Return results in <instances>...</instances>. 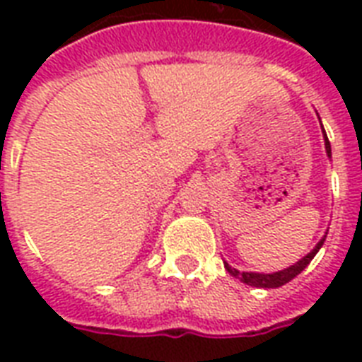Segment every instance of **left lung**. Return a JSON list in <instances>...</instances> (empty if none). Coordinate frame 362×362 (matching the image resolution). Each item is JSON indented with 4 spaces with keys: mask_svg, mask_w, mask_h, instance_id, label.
<instances>
[{
    "mask_svg": "<svg viewBox=\"0 0 362 362\" xmlns=\"http://www.w3.org/2000/svg\"><path fill=\"white\" fill-rule=\"evenodd\" d=\"M321 127H323V125H321ZM323 139H325L327 156L331 158V142H329V139H327L325 129H323ZM325 237H327V235H325ZM325 237L321 238V240L315 244L314 250H312L308 255H304L300 261H297L295 264H291L289 269L278 270V272H272V274H263V272H238L237 269H231V267H229L227 263H226V269H227V272H229V274L235 276V278H238V280L244 281V284H247V286H252V287H263V289H270V287L286 286L287 281H291L295 276L300 274V272H303V270L308 267L310 261L315 257V253L320 252V247L323 246Z\"/></svg>",
    "mask_w": 362,
    "mask_h": 362,
    "instance_id": "8db88e82",
    "label": "left lung"
}]
</instances>
